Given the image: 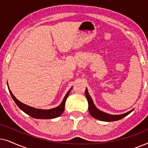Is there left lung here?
I'll return each instance as SVG.
<instances>
[{
    "instance_id": "left-lung-1",
    "label": "left lung",
    "mask_w": 148,
    "mask_h": 148,
    "mask_svg": "<svg viewBox=\"0 0 148 148\" xmlns=\"http://www.w3.org/2000/svg\"><path fill=\"white\" fill-rule=\"evenodd\" d=\"M86 96L87 99H88V104H89V112H90V114L94 117V118L98 119L100 121H107V122H110V121H118L120 120V119L124 118L125 116H126L128 115L129 113H131L132 112V110L129 111V112L125 113V114H120V115H111V114H108L107 113H105L104 112H102V111L99 110L98 108L95 106V105L93 103L92 99L91 98L90 95L88 94V90H86Z\"/></svg>"
}]
</instances>
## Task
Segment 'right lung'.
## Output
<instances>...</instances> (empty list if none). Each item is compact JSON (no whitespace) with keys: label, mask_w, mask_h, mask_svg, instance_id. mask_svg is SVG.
<instances>
[{"label":"right lung","mask_w":148,"mask_h":148,"mask_svg":"<svg viewBox=\"0 0 148 148\" xmlns=\"http://www.w3.org/2000/svg\"><path fill=\"white\" fill-rule=\"evenodd\" d=\"M10 94L12 97V98L13 99V100L15 101L16 104L17 105L18 107L21 109V110H23L24 112L26 114L29 115L30 116L33 117L35 119H54L56 118V117L60 116L62 114V113L64 112V105H65V102L66 98L69 94V93L71 90L66 93L65 97H64L63 100L60 106H58L56 108L50 109V110H42V109H37L32 108L31 106H27V105L24 104L23 103H22L17 100L15 96H13V94H12L11 90H9Z\"/></svg>","instance_id":"right-lung-1"}]
</instances>
